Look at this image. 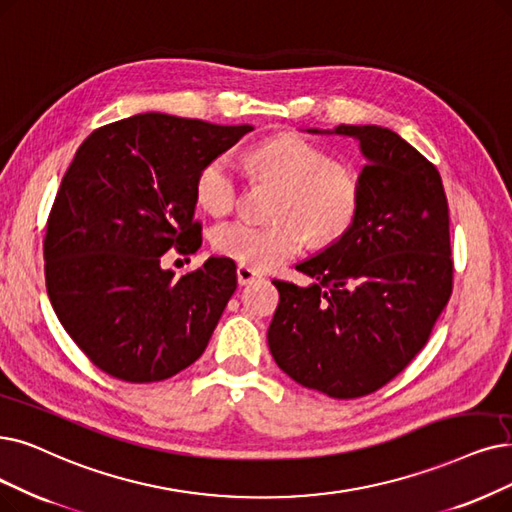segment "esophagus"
<instances>
[{
  "label": "esophagus",
  "instance_id": "esophagus-1",
  "mask_svg": "<svg viewBox=\"0 0 512 512\" xmlns=\"http://www.w3.org/2000/svg\"><path fill=\"white\" fill-rule=\"evenodd\" d=\"M256 279H260L258 271H254V269H250V267H243V264H239V267H237V281H239V285H248V283H252V281H256Z\"/></svg>",
  "mask_w": 512,
  "mask_h": 512
}]
</instances>
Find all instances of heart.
I'll return each mask as SVG.
<instances>
[{
	"mask_svg": "<svg viewBox=\"0 0 512 512\" xmlns=\"http://www.w3.org/2000/svg\"><path fill=\"white\" fill-rule=\"evenodd\" d=\"M250 163L258 176L285 187L281 218L292 220L277 227H258L250 220L222 222L212 231L218 254L262 271L300 254L304 233L294 219L315 243H330L349 231L361 201L359 178L351 168L332 163L315 142L296 134L273 136L252 149ZM239 191V172L227 153L210 159L195 180L199 206L214 216L231 212Z\"/></svg>",
	"mask_w": 512,
	"mask_h": 512,
	"instance_id": "b5f03b06",
	"label": "heart"
}]
</instances>
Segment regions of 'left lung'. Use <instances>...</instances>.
Masks as SVG:
<instances>
[{
  "label": "left lung",
  "instance_id": "1",
  "mask_svg": "<svg viewBox=\"0 0 512 512\" xmlns=\"http://www.w3.org/2000/svg\"><path fill=\"white\" fill-rule=\"evenodd\" d=\"M359 142V210L342 237L296 264L315 281L275 279L269 349L281 370L334 399L370 395L431 336L452 296L449 210L437 168L382 126L306 130Z\"/></svg>",
  "mask_w": 512,
  "mask_h": 512
}]
</instances>
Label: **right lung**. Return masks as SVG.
<instances>
[{"label":"right lung","instance_id":"add662e5","mask_svg":"<svg viewBox=\"0 0 512 512\" xmlns=\"http://www.w3.org/2000/svg\"><path fill=\"white\" fill-rule=\"evenodd\" d=\"M254 128L145 113L94 130L77 149L48 216L52 309L113 378L159 382L195 363L237 288L231 258L176 277L161 256L201 245L195 180Z\"/></svg>","mask_w":512,"mask_h":512}]
</instances>
